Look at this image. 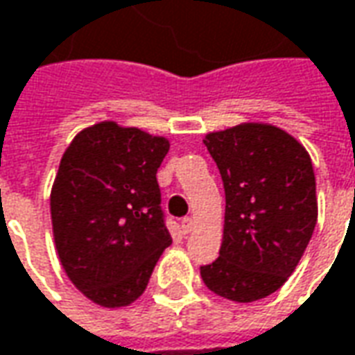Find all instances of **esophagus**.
Here are the masks:
<instances>
[{"instance_id": "esophagus-1", "label": "esophagus", "mask_w": 355, "mask_h": 355, "mask_svg": "<svg viewBox=\"0 0 355 355\" xmlns=\"http://www.w3.org/2000/svg\"><path fill=\"white\" fill-rule=\"evenodd\" d=\"M192 225H194V223H192V219L184 218L182 221H180V231H182L184 235H188V233L192 231Z\"/></svg>"}]
</instances>
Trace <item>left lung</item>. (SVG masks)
Returning <instances> with one entry per match:
<instances>
[{
	"label": "left lung",
	"mask_w": 355,
	"mask_h": 355,
	"mask_svg": "<svg viewBox=\"0 0 355 355\" xmlns=\"http://www.w3.org/2000/svg\"><path fill=\"white\" fill-rule=\"evenodd\" d=\"M204 144L225 188L219 259L200 266L221 297L252 303L291 276L317 225V184L309 153L270 124L211 132Z\"/></svg>",
	"instance_id": "1"
}]
</instances>
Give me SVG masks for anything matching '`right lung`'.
Masks as SVG:
<instances>
[{
    "label": "right lung",
    "instance_id": "add662e5",
    "mask_svg": "<svg viewBox=\"0 0 355 355\" xmlns=\"http://www.w3.org/2000/svg\"><path fill=\"white\" fill-rule=\"evenodd\" d=\"M168 139L101 122L79 132L50 194L52 229L67 278L108 309L134 303L173 243L157 168Z\"/></svg>",
    "mask_w": 355,
    "mask_h": 355
}]
</instances>
